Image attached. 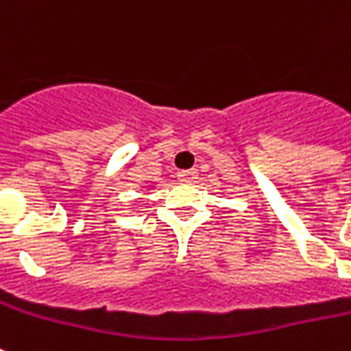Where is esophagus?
<instances>
[{"mask_svg":"<svg viewBox=\"0 0 351 351\" xmlns=\"http://www.w3.org/2000/svg\"><path fill=\"white\" fill-rule=\"evenodd\" d=\"M197 176H198L197 169H187V171H180V173H178V178H180V180H186V182L197 180Z\"/></svg>","mask_w":351,"mask_h":351,"instance_id":"1","label":"esophagus"}]
</instances>
